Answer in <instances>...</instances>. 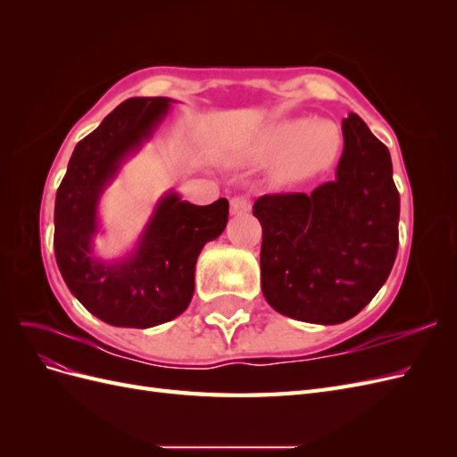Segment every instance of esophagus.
Here are the masks:
<instances>
[{"label": "esophagus", "instance_id": "34e87169", "mask_svg": "<svg viewBox=\"0 0 457 457\" xmlns=\"http://www.w3.org/2000/svg\"><path fill=\"white\" fill-rule=\"evenodd\" d=\"M250 200L244 198V196H234L230 198V215H244L250 212Z\"/></svg>", "mask_w": 457, "mask_h": 457}]
</instances>
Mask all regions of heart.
<instances>
[{
  "label": "heart",
  "instance_id": "b5f03b06",
  "mask_svg": "<svg viewBox=\"0 0 457 457\" xmlns=\"http://www.w3.org/2000/svg\"><path fill=\"white\" fill-rule=\"evenodd\" d=\"M341 143V133L329 120H282L270 123L247 145L245 162H276L274 181L295 185L326 171L337 160Z\"/></svg>",
  "mask_w": 457,
  "mask_h": 457
}]
</instances>
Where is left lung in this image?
Listing matches in <instances>:
<instances>
[{
  "label": "left lung",
  "mask_w": 457,
  "mask_h": 457,
  "mask_svg": "<svg viewBox=\"0 0 457 457\" xmlns=\"http://www.w3.org/2000/svg\"><path fill=\"white\" fill-rule=\"evenodd\" d=\"M336 179L311 195H265L261 287L269 305L311 324H341L389 278L398 250L400 196L386 146L361 116L341 123Z\"/></svg>",
  "instance_id": "1"
}]
</instances>
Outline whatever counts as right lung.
I'll return each mask as SVG.
<instances>
[{"label": "right lung", "mask_w": 457, "mask_h": 457, "mask_svg": "<svg viewBox=\"0 0 457 457\" xmlns=\"http://www.w3.org/2000/svg\"><path fill=\"white\" fill-rule=\"evenodd\" d=\"M168 96H135L81 139L54 200V257L68 289L91 314L120 328H152L181 314L195 294L202 247L225 230L228 202L195 205L165 195L128 257L93 255L96 207L121 162L139 150L168 114Z\"/></svg>", "instance_id": "right-lung-1"}]
</instances>
